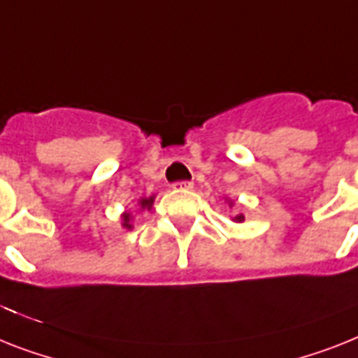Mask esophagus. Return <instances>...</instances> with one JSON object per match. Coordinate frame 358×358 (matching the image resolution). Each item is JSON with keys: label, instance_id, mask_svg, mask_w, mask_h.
I'll use <instances>...</instances> for the list:
<instances>
[{"label": "esophagus", "instance_id": "1", "mask_svg": "<svg viewBox=\"0 0 358 358\" xmlns=\"http://www.w3.org/2000/svg\"><path fill=\"white\" fill-rule=\"evenodd\" d=\"M192 186H194V182L190 181H176L172 185L173 190H190Z\"/></svg>", "mask_w": 358, "mask_h": 358}]
</instances>
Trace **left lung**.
Here are the masks:
<instances>
[{"mask_svg": "<svg viewBox=\"0 0 358 358\" xmlns=\"http://www.w3.org/2000/svg\"><path fill=\"white\" fill-rule=\"evenodd\" d=\"M229 205L232 206V205H234V203L230 201ZM243 220H245V215H243V214H238V215H236V217H232V221H236V223H241V221H243Z\"/></svg>", "mask_w": 358, "mask_h": 358, "instance_id": "1", "label": "left lung"}]
</instances>
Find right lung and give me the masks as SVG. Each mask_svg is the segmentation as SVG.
<instances>
[{
    "mask_svg": "<svg viewBox=\"0 0 358 358\" xmlns=\"http://www.w3.org/2000/svg\"><path fill=\"white\" fill-rule=\"evenodd\" d=\"M153 205V196L152 197H143V199H138V206H141V210H144V208H152ZM131 220H133V214L131 212H124L122 214V227L124 229H131Z\"/></svg>",
    "mask_w": 358,
    "mask_h": 358,
    "instance_id": "add662e5",
    "label": "right lung"
}]
</instances>
